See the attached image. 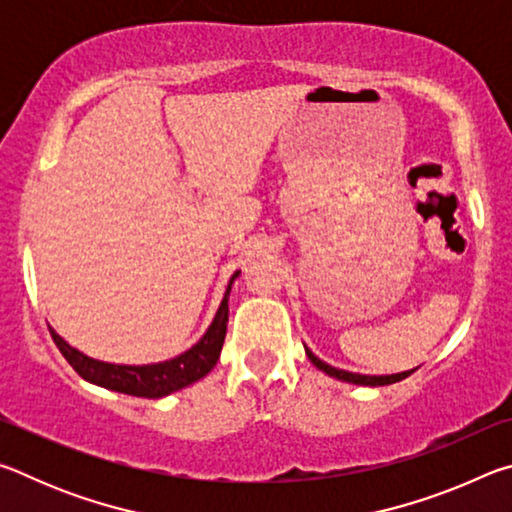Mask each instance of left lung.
<instances>
[{
	"mask_svg": "<svg viewBox=\"0 0 512 512\" xmlns=\"http://www.w3.org/2000/svg\"><path fill=\"white\" fill-rule=\"evenodd\" d=\"M307 350V348H305ZM307 357L311 359L316 368H320L323 372H327L329 377H336L341 381H350V384H361V386H388V384H395V381H402L411 375L413 370H406V372H397V375H384V377H370V375H357V372H348V370H339V368H332L327 366L325 361H320L314 352L307 350Z\"/></svg>",
	"mask_w": 512,
	"mask_h": 512,
	"instance_id": "obj_1",
	"label": "left lung"
}]
</instances>
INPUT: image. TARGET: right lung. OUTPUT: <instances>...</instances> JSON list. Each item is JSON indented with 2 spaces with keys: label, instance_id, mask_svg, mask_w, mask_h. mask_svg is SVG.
Segmentation results:
<instances>
[{
  "label": "right lung",
  "instance_id": "add662e5",
  "mask_svg": "<svg viewBox=\"0 0 512 512\" xmlns=\"http://www.w3.org/2000/svg\"><path fill=\"white\" fill-rule=\"evenodd\" d=\"M237 273L232 275L228 284V291H225L223 302L216 316L212 320L210 329H207L205 336L198 341L192 350H187L180 357L162 363H151V366H115V363H103L97 359L85 357L72 345L65 343L60 336L49 329L51 339H54L56 348L60 354L67 359L69 366H72L83 379L92 381V384H99L103 388H110V391L135 395V397H164L173 391H180L189 384H194L201 377L210 372L216 361H219V354L223 348L225 329H228V296L232 289V282H235Z\"/></svg>",
  "mask_w": 512,
  "mask_h": 512
}]
</instances>
